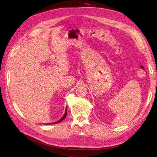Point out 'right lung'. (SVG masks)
Returning a JSON list of instances; mask_svg holds the SVG:
<instances>
[{"label": "right lung", "mask_w": 157, "mask_h": 157, "mask_svg": "<svg viewBox=\"0 0 157 157\" xmlns=\"http://www.w3.org/2000/svg\"><path fill=\"white\" fill-rule=\"evenodd\" d=\"M67 109H66V111H65V114H64L63 117L62 118H61L59 121H57V122H53V123H50V124H58V123L61 122V121H63L65 119V117H67Z\"/></svg>", "instance_id": "right-lung-1"}]
</instances>
